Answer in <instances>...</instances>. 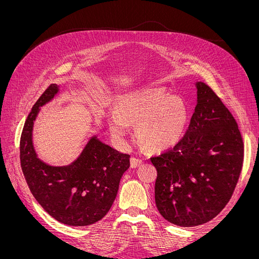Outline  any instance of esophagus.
I'll list each match as a JSON object with an SVG mask.
<instances>
[{
	"mask_svg": "<svg viewBox=\"0 0 259 259\" xmlns=\"http://www.w3.org/2000/svg\"><path fill=\"white\" fill-rule=\"evenodd\" d=\"M143 164V160L142 159H138V158H131V167L132 168H136L138 166H140Z\"/></svg>",
	"mask_w": 259,
	"mask_h": 259,
	"instance_id": "34e87169",
	"label": "esophagus"
}]
</instances>
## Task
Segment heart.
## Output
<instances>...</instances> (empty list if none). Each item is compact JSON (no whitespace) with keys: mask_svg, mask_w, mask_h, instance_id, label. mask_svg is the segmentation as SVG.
<instances>
[{"mask_svg":"<svg viewBox=\"0 0 259 259\" xmlns=\"http://www.w3.org/2000/svg\"><path fill=\"white\" fill-rule=\"evenodd\" d=\"M113 139L124 144L130 123L136 124V136L146 149L162 152L176 147L184 138L190 122L185 100L154 89L124 94L116 109L107 113Z\"/></svg>","mask_w":259,"mask_h":259,"instance_id":"obj_1","label":"heart"}]
</instances>
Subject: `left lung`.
<instances>
[{
    "mask_svg": "<svg viewBox=\"0 0 259 259\" xmlns=\"http://www.w3.org/2000/svg\"><path fill=\"white\" fill-rule=\"evenodd\" d=\"M197 106L186 135L151 162L158 170L155 205L180 227L205 224L229 202L243 163L238 124L216 94L195 83Z\"/></svg>",
    "mask_w": 259,
    "mask_h": 259,
    "instance_id": "8db88e82",
    "label": "left lung"
}]
</instances>
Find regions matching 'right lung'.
I'll return each mask as SVG.
<instances>
[{"label":"right lung","instance_id":"add662e5","mask_svg":"<svg viewBox=\"0 0 259 259\" xmlns=\"http://www.w3.org/2000/svg\"><path fill=\"white\" fill-rule=\"evenodd\" d=\"M59 91V85L52 84L27 117L20 138L21 168L31 193L46 213L65 225L89 226L111 208L120 180L130 167V155L93 135L68 165H50L38 158L33 145L34 122L41 107L51 103Z\"/></svg>","mask_w":259,"mask_h":259}]
</instances>
